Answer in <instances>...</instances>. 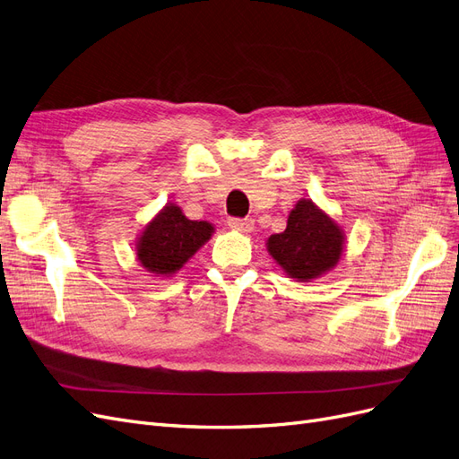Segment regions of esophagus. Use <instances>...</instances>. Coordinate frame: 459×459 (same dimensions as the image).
Instances as JSON below:
<instances>
[{
  "instance_id": "esophagus-1",
  "label": "esophagus",
  "mask_w": 459,
  "mask_h": 459,
  "mask_svg": "<svg viewBox=\"0 0 459 459\" xmlns=\"http://www.w3.org/2000/svg\"><path fill=\"white\" fill-rule=\"evenodd\" d=\"M228 226L235 231H241V233H251L255 228L253 220H243V218H230Z\"/></svg>"
}]
</instances>
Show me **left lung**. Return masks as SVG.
I'll return each mask as SVG.
<instances>
[{
  "mask_svg": "<svg viewBox=\"0 0 459 459\" xmlns=\"http://www.w3.org/2000/svg\"><path fill=\"white\" fill-rule=\"evenodd\" d=\"M266 248L289 277L307 283L337 266L344 231L312 199H300L289 212L285 231L270 235Z\"/></svg>",
  "mask_w": 459,
  "mask_h": 459,
  "instance_id": "left-lung-1",
  "label": "left lung"
}]
</instances>
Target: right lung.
Segmentation results:
<instances>
[{"label": "right lung", "instance_id": "add662e5", "mask_svg": "<svg viewBox=\"0 0 459 459\" xmlns=\"http://www.w3.org/2000/svg\"><path fill=\"white\" fill-rule=\"evenodd\" d=\"M212 233L211 221L189 220L182 208L169 203L137 238V262L155 275H174L212 238Z\"/></svg>", "mask_w": 459, "mask_h": 459}]
</instances>
